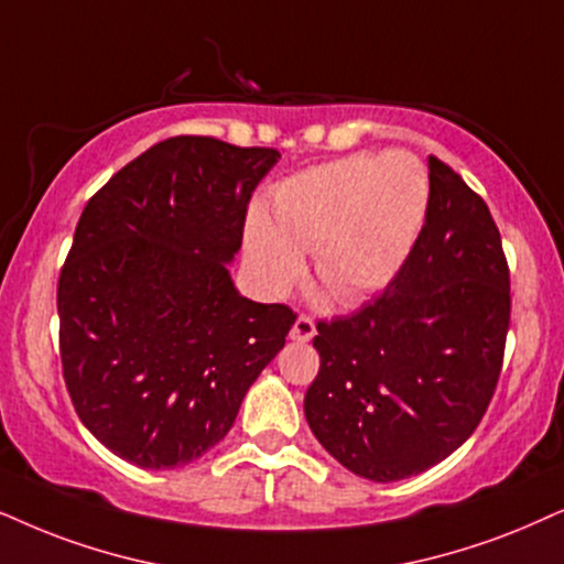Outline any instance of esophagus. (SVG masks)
<instances>
[{"label":"esophagus","instance_id":"obj_1","mask_svg":"<svg viewBox=\"0 0 564 564\" xmlns=\"http://www.w3.org/2000/svg\"><path fill=\"white\" fill-rule=\"evenodd\" d=\"M315 323H312L306 315H299L294 327H291V340H299V344H306V340L315 338Z\"/></svg>","mask_w":564,"mask_h":564}]
</instances>
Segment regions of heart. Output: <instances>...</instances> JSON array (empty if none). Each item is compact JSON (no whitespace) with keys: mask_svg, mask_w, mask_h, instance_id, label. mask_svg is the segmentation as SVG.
Returning <instances> with one entry per match:
<instances>
[{"mask_svg":"<svg viewBox=\"0 0 564 564\" xmlns=\"http://www.w3.org/2000/svg\"><path fill=\"white\" fill-rule=\"evenodd\" d=\"M430 197V171L409 151L354 153L306 169L275 192V229L262 220L249 226V262L281 294L302 275V252L315 254L327 291L356 306L409 262Z\"/></svg>","mask_w":564,"mask_h":564,"instance_id":"heart-1","label":"heart"}]
</instances>
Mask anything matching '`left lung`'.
I'll list each match as a JSON object with an SVG mask.
<instances>
[{"label": "left lung", "instance_id": "1", "mask_svg": "<svg viewBox=\"0 0 564 564\" xmlns=\"http://www.w3.org/2000/svg\"><path fill=\"white\" fill-rule=\"evenodd\" d=\"M430 210L409 262L354 315L319 319L304 416L340 466L409 479L471 437L495 395L510 270L487 203L430 155Z\"/></svg>", "mask_w": 564, "mask_h": 564}]
</instances>
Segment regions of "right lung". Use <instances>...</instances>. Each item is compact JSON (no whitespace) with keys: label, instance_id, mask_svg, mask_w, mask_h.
<instances>
[{"label":"right lung","instance_id":"obj_1","mask_svg":"<svg viewBox=\"0 0 564 564\" xmlns=\"http://www.w3.org/2000/svg\"><path fill=\"white\" fill-rule=\"evenodd\" d=\"M275 148L180 134L85 205L56 310L69 398L93 437L140 468H174L229 434L294 310L241 296L229 262Z\"/></svg>","mask_w":564,"mask_h":564}]
</instances>
